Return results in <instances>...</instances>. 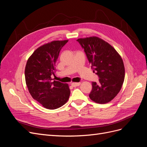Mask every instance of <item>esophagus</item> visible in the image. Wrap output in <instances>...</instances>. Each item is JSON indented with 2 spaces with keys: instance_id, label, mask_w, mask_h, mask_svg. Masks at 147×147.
<instances>
[{
  "instance_id": "obj_1",
  "label": "esophagus",
  "mask_w": 147,
  "mask_h": 147,
  "mask_svg": "<svg viewBox=\"0 0 147 147\" xmlns=\"http://www.w3.org/2000/svg\"><path fill=\"white\" fill-rule=\"evenodd\" d=\"M80 85V82H73L71 84V86L74 87H78V86H79Z\"/></svg>"
}]
</instances>
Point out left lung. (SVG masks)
Wrapping results in <instances>:
<instances>
[{"mask_svg":"<svg viewBox=\"0 0 147 147\" xmlns=\"http://www.w3.org/2000/svg\"><path fill=\"white\" fill-rule=\"evenodd\" d=\"M77 41L99 78L98 84L92 82L90 98L98 104L110 102L119 93L124 82L125 67L121 56L111 45L97 36Z\"/></svg>","mask_w":147,"mask_h":147,"instance_id":"1","label":"left lung"}]
</instances>
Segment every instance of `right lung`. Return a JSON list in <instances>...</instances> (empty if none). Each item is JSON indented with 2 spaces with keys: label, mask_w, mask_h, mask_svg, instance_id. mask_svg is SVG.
Masks as SVG:
<instances>
[{
  "label": "right lung",
  "mask_w": 147,
  "mask_h": 147,
  "mask_svg": "<svg viewBox=\"0 0 147 147\" xmlns=\"http://www.w3.org/2000/svg\"><path fill=\"white\" fill-rule=\"evenodd\" d=\"M68 40L53 41L37 48L28 59L25 68L26 82L31 96L48 109H55L68 100L67 84L54 80L55 63L62 47Z\"/></svg>",
  "instance_id": "add662e5"
}]
</instances>
